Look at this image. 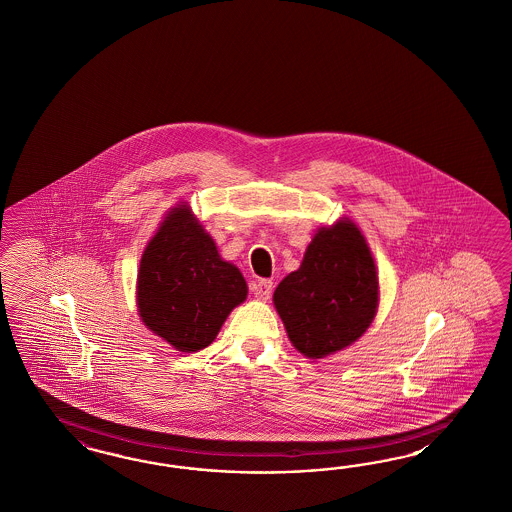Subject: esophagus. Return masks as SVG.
<instances>
[{"instance_id":"1","label":"esophagus","mask_w":512,"mask_h":512,"mask_svg":"<svg viewBox=\"0 0 512 512\" xmlns=\"http://www.w3.org/2000/svg\"><path fill=\"white\" fill-rule=\"evenodd\" d=\"M252 292L256 295V299H260V301H267L269 297H271V293H273V282L271 280H258L254 286H252Z\"/></svg>"}]
</instances>
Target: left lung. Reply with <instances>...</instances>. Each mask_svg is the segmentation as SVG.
Returning a JSON list of instances; mask_svg holds the SVG:
<instances>
[{
  "instance_id": "obj_1",
  "label": "left lung",
  "mask_w": 512,
  "mask_h": 512,
  "mask_svg": "<svg viewBox=\"0 0 512 512\" xmlns=\"http://www.w3.org/2000/svg\"><path fill=\"white\" fill-rule=\"evenodd\" d=\"M380 284L365 235L350 219L320 228L273 303L295 350L322 359L353 344L376 316Z\"/></svg>"
}]
</instances>
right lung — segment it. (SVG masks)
<instances>
[{
  "label": "right lung",
  "instance_id": "add662e5",
  "mask_svg": "<svg viewBox=\"0 0 512 512\" xmlns=\"http://www.w3.org/2000/svg\"><path fill=\"white\" fill-rule=\"evenodd\" d=\"M247 282L224 262L187 204L174 207L140 260L136 303L147 329L177 351L204 350L247 299Z\"/></svg>",
  "mask_w": 512,
  "mask_h": 512
}]
</instances>
